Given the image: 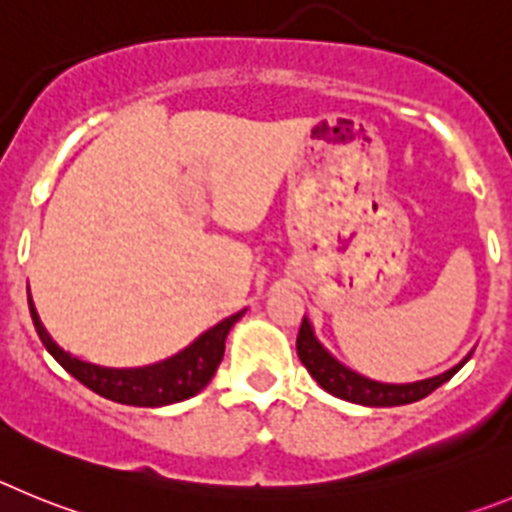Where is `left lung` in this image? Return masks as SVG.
<instances>
[{
	"instance_id": "obj_1",
	"label": "left lung",
	"mask_w": 512,
	"mask_h": 512,
	"mask_svg": "<svg viewBox=\"0 0 512 512\" xmlns=\"http://www.w3.org/2000/svg\"><path fill=\"white\" fill-rule=\"evenodd\" d=\"M296 349L303 367L308 370V375L319 382L326 393L336 395V398H342V400H349V403L370 405V408L408 405L426 398V395L434 393L439 385H444L446 380H451V377L457 375V372L464 367V362L469 359V354H472L469 352L467 357H464L459 365L451 367V370L441 372V375H434V377H426V380L380 382V380H372V377L359 375L357 370H352V367H347L344 362H339V359H336L334 354L319 342V336H316V331H313L311 321H308L306 316H303L301 331H298Z\"/></svg>"
}]
</instances>
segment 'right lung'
Returning <instances> with one entry per match:
<instances>
[{
    "mask_svg": "<svg viewBox=\"0 0 512 512\" xmlns=\"http://www.w3.org/2000/svg\"><path fill=\"white\" fill-rule=\"evenodd\" d=\"M27 303H30V316L40 342L45 344L55 362L66 372H71L78 382H84L86 388L94 390L101 398L114 400L122 405H137V408H160V405L181 403V400L193 398L196 393L206 388L214 377L216 367L224 357V342L232 326L237 324L245 311L234 313L229 319L219 321L209 331L193 339L186 349L168 359H160L155 365L145 367H101L94 362L73 357L71 352L61 349L53 342V336L45 331L40 321L35 303L30 298L27 288Z\"/></svg>",
    "mask_w": 512,
    "mask_h": 512,
    "instance_id": "1",
    "label": "right lung"
}]
</instances>
